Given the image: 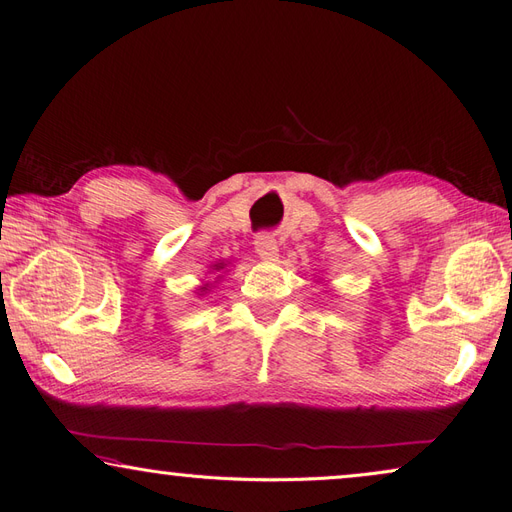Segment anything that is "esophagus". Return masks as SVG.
<instances>
[{"mask_svg":"<svg viewBox=\"0 0 512 512\" xmlns=\"http://www.w3.org/2000/svg\"><path fill=\"white\" fill-rule=\"evenodd\" d=\"M255 251L264 261H277L279 259V246L277 240L270 235H259L255 242Z\"/></svg>","mask_w":512,"mask_h":512,"instance_id":"1","label":"esophagus"}]
</instances>
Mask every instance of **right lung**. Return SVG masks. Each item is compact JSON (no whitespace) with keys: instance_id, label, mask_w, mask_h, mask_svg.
Here are the masks:
<instances>
[{"instance_id":"obj_1","label":"right lung","mask_w":512,"mask_h":512,"mask_svg":"<svg viewBox=\"0 0 512 512\" xmlns=\"http://www.w3.org/2000/svg\"><path fill=\"white\" fill-rule=\"evenodd\" d=\"M222 268H227V264H224V261H216V264L211 266V272H220ZM220 277H222V275H220ZM209 285H211V283H202L198 290H200V292H207V290H209Z\"/></svg>"}]
</instances>
